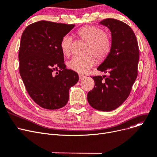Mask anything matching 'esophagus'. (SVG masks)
Returning a JSON list of instances; mask_svg holds the SVG:
<instances>
[{
  "instance_id": "esophagus-1",
  "label": "esophagus",
  "mask_w": 157,
  "mask_h": 157,
  "mask_svg": "<svg viewBox=\"0 0 157 157\" xmlns=\"http://www.w3.org/2000/svg\"><path fill=\"white\" fill-rule=\"evenodd\" d=\"M79 80H82L85 78V76H83V75H79Z\"/></svg>"
}]
</instances>
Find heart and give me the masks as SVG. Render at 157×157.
I'll return each instance as SVG.
<instances>
[{"label":"heart","instance_id":"obj_1","mask_svg":"<svg viewBox=\"0 0 157 157\" xmlns=\"http://www.w3.org/2000/svg\"><path fill=\"white\" fill-rule=\"evenodd\" d=\"M76 36L87 42L86 52L83 56H74L67 62V67L74 72L85 74L95 64V58L92 53L99 59L105 58L111 49V39L101 29L92 25H86L76 32ZM72 38L65 35L61 40L60 49L65 56H69L72 51ZM91 54H90V53Z\"/></svg>","mask_w":157,"mask_h":157}]
</instances>
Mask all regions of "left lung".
I'll list each match as a JSON object with an SVG mask.
<instances>
[{"label": "left lung", "mask_w": 157, "mask_h": 157, "mask_svg": "<svg viewBox=\"0 0 157 157\" xmlns=\"http://www.w3.org/2000/svg\"><path fill=\"white\" fill-rule=\"evenodd\" d=\"M99 24L110 29L112 45L97 69L110 74L106 77H92L95 85L88 92L87 100L96 110L110 112L121 106L129 96L137 77L139 51L135 33L128 25L113 18L105 19Z\"/></svg>", "instance_id": "obj_1"}]
</instances>
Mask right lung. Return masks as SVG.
I'll list each match as a JSON object with an SVG mask.
<instances>
[{
    "label": "right lung",
    "mask_w": 157,
    "mask_h": 157,
    "mask_svg": "<svg viewBox=\"0 0 157 157\" xmlns=\"http://www.w3.org/2000/svg\"><path fill=\"white\" fill-rule=\"evenodd\" d=\"M74 24L36 22L24 31L18 53L19 72L29 95L45 109L63 107L69 89L79 80L77 72L66 69L60 49L62 37Z\"/></svg>",
    "instance_id": "right-lung-1"
}]
</instances>
